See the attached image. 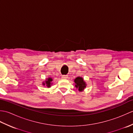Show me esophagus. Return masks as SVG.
Wrapping results in <instances>:
<instances>
[{
    "label": "esophagus",
    "instance_id": "1",
    "mask_svg": "<svg viewBox=\"0 0 133 133\" xmlns=\"http://www.w3.org/2000/svg\"><path fill=\"white\" fill-rule=\"evenodd\" d=\"M67 78H68V76H67V75H63L62 76V79H67Z\"/></svg>",
    "mask_w": 133,
    "mask_h": 133
}]
</instances>
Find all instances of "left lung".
Returning a JSON list of instances; mask_svg holds the SVG:
<instances>
[{"label":"left lung","instance_id":"obj_1","mask_svg":"<svg viewBox=\"0 0 133 133\" xmlns=\"http://www.w3.org/2000/svg\"><path fill=\"white\" fill-rule=\"evenodd\" d=\"M74 82L75 83V87L78 89L79 91H82L86 87V84L84 81L83 78L78 77L74 79Z\"/></svg>","mask_w":133,"mask_h":133}]
</instances>
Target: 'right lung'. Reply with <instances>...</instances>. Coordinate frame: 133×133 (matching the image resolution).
I'll return each mask as SVG.
<instances>
[{
	"label": "right lung",
	"instance_id": "right-lung-1",
	"mask_svg": "<svg viewBox=\"0 0 133 133\" xmlns=\"http://www.w3.org/2000/svg\"><path fill=\"white\" fill-rule=\"evenodd\" d=\"M52 79L51 78H48L45 81V82H43V85H46L47 87H50L51 85L52 84Z\"/></svg>",
	"mask_w": 133,
	"mask_h": 133
}]
</instances>
